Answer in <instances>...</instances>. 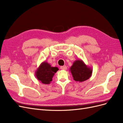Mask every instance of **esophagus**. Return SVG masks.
<instances>
[{
    "instance_id": "34e87169",
    "label": "esophagus",
    "mask_w": 123,
    "mask_h": 123,
    "mask_svg": "<svg viewBox=\"0 0 123 123\" xmlns=\"http://www.w3.org/2000/svg\"><path fill=\"white\" fill-rule=\"evenodd\" d=\"M61 69L62 70H67V67L66 66H61Z\"/></svg>"
}]
</instances>
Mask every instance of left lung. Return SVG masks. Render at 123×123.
<instances>
[{
    "label": "left lung",
    "mask_w": 123,
    "mask_h": 123,
    "mask_svg": "<svg viewBox=\"0 0 123 123\" xmlns=\"http://www.w3.org/2000/svg\"><path fill=\"white\" fill-rule=\"evenodd\" d=\"M70 71L74 80L82 82L91 76L92 69L86 65L81 59H77L70 68Z\"/></svg>",
    "instance_id": "1"
}]
</instances>
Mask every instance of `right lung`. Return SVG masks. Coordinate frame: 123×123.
Masks as SVG:
<instances>
[{
    "mask_svg": "<svg viewBox=\"0 0 123 123\" xmlns=\"http://www.w3.org/2000/svg\"><path fill=\"white\" fill-rule=\"evenodd\" d=\"M58 70L57 67H53L47 62L41 63L35 72L36 77L43 84H49L52 80L55 73Z\"/></svg>",
    "mask_w": 123,
    "mask_h": 123,
    "instance_id": "add662e5",
    "label": "right lung"
}]
</instances>
